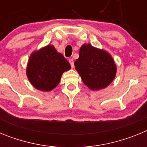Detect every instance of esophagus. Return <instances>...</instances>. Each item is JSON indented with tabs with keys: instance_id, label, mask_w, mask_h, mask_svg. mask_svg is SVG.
<instances>
[{
	"instance_id": "1",
	"label": "esophagus",
	"mask_w": 147,
	"mask_h": 147,
	"mask_svg": "<svg viewBox=\"0 0 147 147\" xmlns=\"http://www.w3.org/2000/svg\"><path fill=\"white\" fill-rule=\"evenodd\" d=\"M68 61H69L70 64H71V67L74 68V59H73V58H71V59H68Z\"/></svg>"
}]
</instances>
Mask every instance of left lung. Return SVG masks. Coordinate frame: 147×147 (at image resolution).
<instances>
[{"mask_svg":"<svg viewBox=\"0 0 147 147\" xmlns=\"http://www.w3.org/2000/svg\"><path fill=\"white\" fill-rule=\"evenodd\" d=\"M74 65L83 82L93 90L107 88L116 74V65L110 54L90 44L82 45Z\"/></svg>","mask_w":147,"mask_h":147,"instance_id":"8db88e82","label":"left lung"}]
</instances>
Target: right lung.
Returning a JSON list of instances; mask_svg holds the SVG:
<instances>
[{
  "mask_svg": "<svg viewBox=\"0 0 147 147\" xmlns=\"http://www.w3.org/2000/svg\"><path fill=\"white\" fill-rule=\"evenodd\" d=\"M71 65L51 45L36 51L30 56L26 74L31 84L42 91H50L57 86L62 74Z\"/></svg>",
  "mask_w": 147,
  "mask_h": 147,
  "instance_id": "obj_1",
  "label": "right lung"
}]
</instances>
